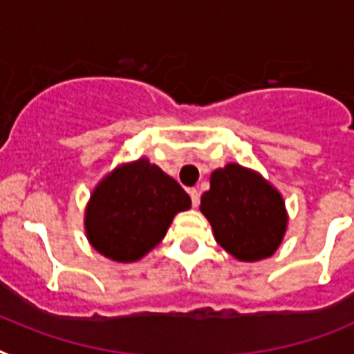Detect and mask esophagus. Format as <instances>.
Listing matches in <instances>:
<instances>
[{"mask_svg":"<svg viewBox=\"0 0 354 354\" xmlns=\"http://www.w3.org/2000/svg\"><path fill=\"white\" fill-rule=\"evenodd\" d=\"M189 194H190V201H192V207H198L199 205V192L196 189H189Z\"/></svg>","mask_w":354,"mask_h":354,"instance_id":"obj_1","label":"esophagus"}]
</instances>
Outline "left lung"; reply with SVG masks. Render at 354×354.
<instances>
[{
    "label": "left lung",
    "instance_id": "obj_1",
    "mask_svg": "<svg viewBox=\"0 0 354 354\" xmlns=\"http://www.w3.org/2000/svg\"><path fill=\"white\" fill-rule=\"evenodd\" d=\"M199 208L210 221L215 241L242 262L270 257L287 228L278 190L236 164L212 173L210 190L201 196Z\"/></svg>",
    "mask_w": 354,
    "mask_h": 354
}]
</instances>
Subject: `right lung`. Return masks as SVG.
Wrapping results in <instances>:
<instances>
[{"instance_id":"1","label":"right lung","mask_w":354,"mask_h":354,"mask_svg":"<svg viewBox=\"0 0 354 354\" xmlns=\"http://www.w3.org/2000/svg\"><path fill=\"white\" fill-rule=\"evenodd\" d=\"M187 208L190 198L178 181L140 158L96 187L85 230L101 254L115 262H135L164 239L174 215Z\"/></svg>"}]
</instances>
